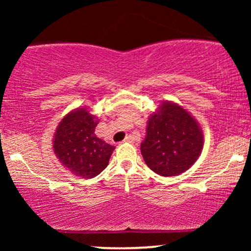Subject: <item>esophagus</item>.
Segmentation results:
<instances>
[{
  "mask_svg": "<svg viewBox=\"0 0 251 251\" xmlns=\"http://www.w3.org/2000/svg\"><path fill=\"white\" fill-rule=\"evenodd\" d=\"M134 140H135L134 135H127V137L125 138V140H124V142H125V143H134Z\"/></svg>",
  "mask_w": 251,
  "mask_h": 251,
  "instance_id": "34e87169",
  "label": "esophagus"
}]
</instances>
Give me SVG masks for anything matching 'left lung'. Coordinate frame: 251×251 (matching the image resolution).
Returning <instances> with one entry per match:
<instances>
[{
  "instance_id": "obj_1",
  "label": "left lung",
  "mask_w": 251,
  "mask_h": 251,
  "mask_svg": "<svg viewBox=\"0 0 251 251\" xmlns=\"http://www.w3.org/2000/svg\"><path fill=\"white\" fill-rule=\"evenodd\" d=\"M203 145V131L194 116L178 103L166 100L149 117L140 151L152 171L172 177L194 165Z\"/></svg>"
}]
</instances>
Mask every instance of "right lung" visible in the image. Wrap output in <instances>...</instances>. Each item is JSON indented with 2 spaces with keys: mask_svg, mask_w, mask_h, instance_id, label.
<instances>
[{
  "mask_svg": "<svg viewBox=\"0 0 251 251\" xmlns=\"http://www.w3.org/2000/svg\"><path fill=\"white\" fill-rule=\"evenodd\" d=\"M98 122L87 107H77L62 118L54 132V153L76 177L93 178L102 172L116 149L94 133Z\"/></svg>",
  "mask_w": 251,
  "mask_h": 251,
  "instance_id": "add662e5",
  "label": "right lung"
}]
</instances>
